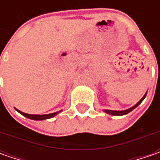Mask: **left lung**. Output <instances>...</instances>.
<instances>
[{
	"mask_svg": "<svg viewBox=\"0 0 160 160\" xmlns=\"http://www.w3.org/2000/svg\"><path fill=\"white\" fill-rule=\"evenodd\" d=\"M146 94H147V92L145 93L144 96L134 106H132V108H128V109H126V110H121V111H118V110H109V109H105L104 111L106 112V113L109 114V115H112V116H123V115H126V114H128L129 112H131L132 109H134L135 108L137 107L138 105H140L141 103H142V102L144 100V98L146 97Z\"/></svg>",
	"mask_w": 160,
	"mask_h": 160,
	"instance_id": "1",
	"label": "left lung"
}]
</instances>
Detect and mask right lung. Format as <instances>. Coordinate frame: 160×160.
Returning a JSON list of instances; mask_svg holds the SVG:
<instances>
[{"label":"right lung","mask_w":160,"mask_h":160,"mask_svg":"<svg viewBox=\"0 0 160 160\" xmlns=\"http://www.w3.org/2000/svg\"><path fill=\"white\" fill-rule=\"evenodd\" d=\"M16 110H17L18 112H19L21 115H23L24 117H26V118H30V119L33 120L49 119V118H52L53 117H55V116L58 113H59V112H61V110H60V111H57V112H54V113L52 114H46V115H31V114H27L24 113V112H21L20 110H18V109H17V108H16Z\"/></svg>","instance_id":"right-lung-1"}]
</instances>
